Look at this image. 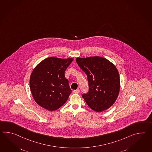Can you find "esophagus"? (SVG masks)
<instances>
[{
	"instance_id": "obj_1",
	"label": "esophagus",
	"mask_w": 152,
	"mask_h": 152,
	"mask_svg": "<svg viewBox=\"0 0 152 152\" xmlns=\"http://www.w3.org/2000/svg\"><path fill=\"white\" fill-rule=\"evenodd\" d=\"M74 93H75V94H78L80 93V90L78 89H76V90H74Z\"/></svg>"
}]
</instances>
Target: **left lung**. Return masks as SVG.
<instances>
[{
    "mask_svg": "<svg viewBox=\"0 0 152 152\" xmlns=\"http://www.w3.org/2000/svg\"><path fill=\"white\" fill-rule=\"evenodd\" d=\"M76 62L87 76L89 91L83 94L88 106L99 112L110 108L117 99L120 77L113 64L104 58H77Z\"/></svg>",
    "mask_w": 152,
    "mask_h": 152,
    "instance_id": "obj_1",
    "label": "left lung"
}]
</instances>
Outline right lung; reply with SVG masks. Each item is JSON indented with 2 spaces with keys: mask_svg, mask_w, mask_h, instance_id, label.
I'll use <instances>...</instances> for the list:
<instances>
[{
  "mask_svg": "<svg viewBox=\"0 0 152 152\" xmlns=\"http://www.w3.org/2000/svg\"><path fill=\"white\" fill-rule=\"evenodd\" d=\"M72 61V58H47L34 68L30 88L35 101L41 107L53 111L68 100L72 91L65 71Z\"/></svg>",
  "mask_w": 152,
  "mask_h": 152,
  "instance_id": "right-lung-1",
  "label": "right lung"
}]
</instances>
